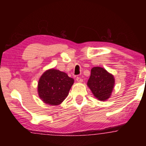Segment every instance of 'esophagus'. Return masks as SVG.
<instances>
[{
    "instance_id": "34e87169",
    "label": "esophagus",
    "mask_w": 146,
    "mask_h": 146,
    "mask_svg": "<svg viewBox=\"0 0 146 146\" xmlns=\"http://www.w3.org/2000/svg\"><path fill=\"white\" fill-rule=\"evenodd\" d=\"M76 80H77V82H83V80L81 78H80V77H77Z\"/></svg>"
}]
</instances>
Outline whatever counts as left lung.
<instances>
[{
  "label": "left lung",
  "mask_w": 146,
  "mask_h": 146,
  "mask_svg": "<svg viewBox=\"0 0 146 146\" xmlns=\"http://www.w3.org/2000/svg\"><path fill=\"white\" fill-rule=\"evenodd\" d=\"M87 85L95 98L100 101H106L111 95L115 78L105 68L95 66L91 69Z\"/></svg>",
  "instance_id": "1"
}]
</instances>
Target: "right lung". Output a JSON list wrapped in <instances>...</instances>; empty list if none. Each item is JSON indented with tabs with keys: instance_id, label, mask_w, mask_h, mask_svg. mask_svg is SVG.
I'll use <instances>...</instances> for the list:
<instances>
[{
	"instance_id": "1",
	"label": "right lung",
	"mask_w": 146,
	"mask_h": 146,
	"mask_svg": "<svg viewBox=\"0 0 146 146\" xmlns=\"http://www.w3.org/2000/svg\"><path fill=\"white\" fill-rule=\"evenodd\" d=\"M74 80L66 73L51 68L42 75L38 81L40 98L47 104L59 105L68 96Z\"/></svg>"
}]
</instances>
